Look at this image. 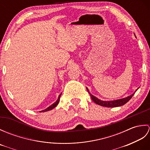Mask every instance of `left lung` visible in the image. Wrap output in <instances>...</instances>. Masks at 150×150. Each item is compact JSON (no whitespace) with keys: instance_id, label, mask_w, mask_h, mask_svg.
<instances>
[{"instance_id":"1","label":"left lung","mask_w":150,"mask_h":150,"mask_svg":"<svg viewBox=\"0 0 150 150\" xmlns=\"http://www.w3.org/2000/svg\"><path fill=\"white\" fill-rule=\"evenodd\" d=\"M87 90L88 91V93H90V96L91 97V99L93 100V102L95 103H96L97 104L100 105L101 106H104V107H108V108H114V107H119V106H123L124 104H125L126 103H128V102L131 99L132 97L133 96V95L135 94V92L137 91V90L133 94H132L129 96L123 98H120V99H117V100H101L100 99H98V98H97L96 97H95L94 95H93L92 94H91L89 91V90L86 88Z\"/></svg>"}]
</instances>
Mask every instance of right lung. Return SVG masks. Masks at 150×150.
<instances>
[{
    "instance_id": "1",
    "label": "right lung",
    "mask_w": 150,
    "mask_h": 150,
    "mask_svg": "<svg viewBox=\"0 0 150 150\" xmlns=\"http://www.w3.org/2000/svg\"><path fill=\"white\" fill-rule=\"evenodd\" d=\"M61 94L62 93H60V95H59V97H58V98H57V100L55 102V103H54L53 104H52L51 105V106H50L49 107H47V108H46L45 110H42V111H40V112H45V111H50V110H53L54 108H55L57 105H58V104H59V101H60V96H61Z\"/></svg>"
}]
</instances>
